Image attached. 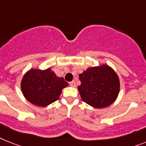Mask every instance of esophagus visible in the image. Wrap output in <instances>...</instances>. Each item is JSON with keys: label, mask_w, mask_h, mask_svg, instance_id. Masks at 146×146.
I'll list each match as a JSON object with an SVG mask.
<instances>
[{"label": "esophagus", "mask_w": 146, "mask_h": 146, "mask_svg": "<svg viewBox=\"0 0 146 146\" xmlns=\"http://www.w3.org/2000/svg\"><path fill=\"white\" fill-rule=\"evenodd\" d=\"M69 85H70L71 86H72V87H75L76 86V83L74 81H72L69 83Z\"/></svg>", "instance_id": "obj_1"}]
</instances>
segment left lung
<instances>
[{
  "mask_svg": "<svg viewBox=\"0 0 146 146\" xmlns=\"http://www.w3.org/2000/svg\"><path fill=\"white\" fill-rule=\"evenodd\" d=\"M78 90L83 102L96 108H103L115 102L120 84L117 74L107 65L87 68L79 75Z\"/></svg>",
  "mask_w": 146,
  "mask_h": 146,
  "instance_id": "left-lung-1",
  "label": "left lung"
}]
</instances>
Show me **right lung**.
<instances>
[{
    "label": "right lung",
    "mask_w": 146,
    "mask_h": 146,
    "mask_svg": "<svg viewBox=\"0 0 146 146\" xmlns=\"http://www.w3.org/2000/svg\"><path fill=\"white\" fill-rule=\"evenodd\" d=\"M68 83L59 78L50 68L31 69L23 77L21 88L27 101L39 107H45L56 102Z\"/></svg>",
    "instance_id": "obj_1"
}]
</instances>
